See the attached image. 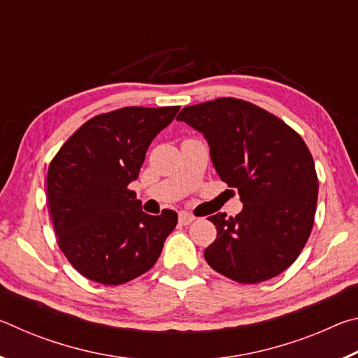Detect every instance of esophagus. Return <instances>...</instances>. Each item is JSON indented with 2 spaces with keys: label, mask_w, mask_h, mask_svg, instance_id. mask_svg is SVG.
I'll return each mask as SVG.
<instances>
[{
  "label": "esophagus",
  "mask_w": 358,
  "mask_h": 358,
  "mask_svg": "<svg viewBox=\"0 0 358 358\" xmlns=\"http://www.w3.org/2000/svg\"><path fill=\"white\" fill-rule=\"evenodd\" d=\"M196 217H194L191 213H187V211H181L180 216H178V221L180 224H183V226H187V224H191Z\"/></svg>",
  "instance_id": "1"
}]
</instances>
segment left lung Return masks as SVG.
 <instances>
[{
	"label": "left lung",
	"mask_w": 358,
	"mask_h": 358,
	"mask_svg": "<svg viewBox=\"0 0 358 358\" xmlns=\"http://www.w3.org/2000/svg\"><path fill=\"white\" fill-rule=\"evenodd\" d=\"M177 120L201 131L220 178L240 194L237 216L216 213L205 260L217 273L257 284L289 268L305 248L317 205L313 156L296 131L252 102L220 98Z\"/></svg>",
	"instance_id": "8db88e82"
}]
</instances>
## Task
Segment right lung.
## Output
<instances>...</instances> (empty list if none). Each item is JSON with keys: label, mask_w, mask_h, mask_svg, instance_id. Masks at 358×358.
<instances>
[{"label": "right lung", "mask_w": 358, "mask_h": 358, "mask_svg": "<svg viewBox=\"0 0 358 358\" xmlns=\"http://www.w3.org/2000/svg\"><path fill=\"white\" fill-rule=\"evenodd\" d=\"M180 110L123 107L83 123L53 157L47 202L59 250L88 280L118 286L156 264L178 215L143 213L129 183L150 143Z\"/></svg>", "instance_id": "add662e5"}]
</instances>
